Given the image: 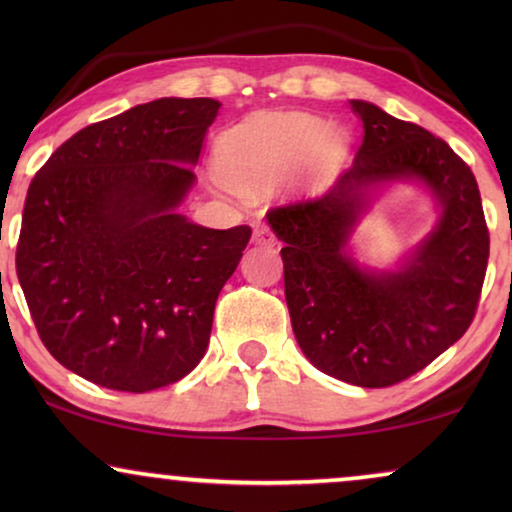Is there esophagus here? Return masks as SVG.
Segmentation results:
<instances>
[{"instance_id":"34e87169","label":"esophagus","mask_w":512,"mask_h":512,"mask_svg":"<svg viewBox=\"0 0 512 512\" xmlns=\"http://www.w3.org/2000/svg\"><path fill=\"white\" fill-rule=\"evenodd\" d=\"M251 242L254 244H261V247H272L275 244V235H272V230L265 226V223H256L254 226V235H251Z\"/></svg>"}]
</instances>
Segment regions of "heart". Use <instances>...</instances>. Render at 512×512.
<instances>
[{
	"label": "heart",
	"instance_id": "b5f03b06",
	"mask_svg": "<svg viewBox=\"0 0 512 512\" xmlns=\"http://www.w3.org/2000/svg\"><path fill=\"white\" fill-rule=\"evenodd\" d=\"M352 135L338 121L321 123L312 114H275L230 130L219 142V165L230 184L265 191L303 170L314 181L340 172Z\"/></svg>",
	"mask_w": 512,
	"mask_h": 512
}]
</instances>
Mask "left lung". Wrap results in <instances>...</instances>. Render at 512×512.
<instances>
[{"label":"left lung","instance_id":"obj_1","mask_svg":"<svg viewBox=\"0 0 512 512\" xmlns=\"http://www.w3.org/2000/svg\"><path fill=\"white\" fill-rule=\"evenodd\" d=\"M363 142L319 200L272 209L284 242L293 335L321 373L356 387H389L454 345L471 326L485 282L489 233L471 167L429 130L352 100ZM396 183L422 187L437 209L423 240L391 269L355 254V228Z\"/></svg>","mask_w":512,"mask_h":512}]
</instances>
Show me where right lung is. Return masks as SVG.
<instances>
[{"mask_svg": "<svg viewBox=\"0 0 512 512\" xmlns=\"http://www.w3.org/2000/svg\"><path fill=\"white\" fill-rule=\"evenodd\" d=\"M221 102L160 97L88 125L32 179L16 251L34 326L62 366L144 394L198 366L251 228L179 212Z\"/></svg>", "mask_w": 512, "mask_h": 512, "instance_id": "obj_1", "label": "right lung"}]
</instances>
